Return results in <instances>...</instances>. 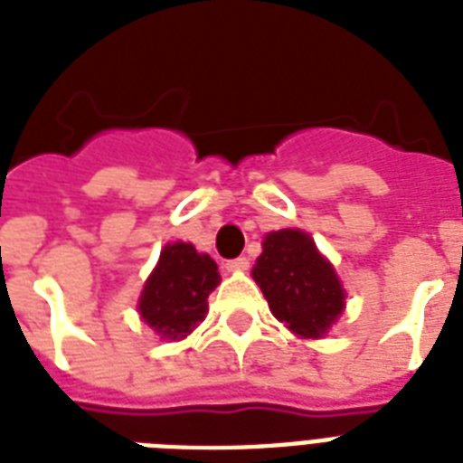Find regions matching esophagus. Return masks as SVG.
I'll return each instance as SVG.
<instances>
[{"label": "esophagus", "instance_id": "esophagus-1", "mask_svg": "<svg viewBox=\"0 0 463 463\" xmlns=\"http://www.w3.org/2000/svg\"><path fill=\"white\" fill-rule=\"evenodd\" d=\"M247 267H250V260H247V257H238V260L225 261V269H228V271H247Z\"/></svg>", "mask_w": 463, "mask_h": 463}]
</instances>
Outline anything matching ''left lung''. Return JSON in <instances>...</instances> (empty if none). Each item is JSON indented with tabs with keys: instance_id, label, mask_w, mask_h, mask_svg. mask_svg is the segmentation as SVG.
<instances>
[{
	"instance_id": "1",
	"label": "left lung",
	"mask_w": 463,
	"mask_h": 463,
	"mask_svg": "<svg viewBox=\"0 0 463 463\" xmlns=\"http://www.w3.org/2000/svg\"><path fill=\"white\" fill-rule=\"evenodd\" d=\"M252 276L279 322L305 338H319L344 312L334 267L303 231L269 232Z\"/></svg>"
}]
</instances>
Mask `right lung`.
Returning a JSON list of instances; mask_svg holds the SVG:
<instances>
[{
    "instance_id": "obj_1",
    "label": "right lung",
    "mask_w": 463,
    "mask_h": 463,
    "mask_svg": "<svg viewBox=\"0 0 463 463\" xmlns=\"http://www.w3.org/2000/svg\"><path fill=\"white\" fill-rule=\"evenodd\" d=\"M218 281L221 274L209 254L187 242L167 245L139 298L141 319L163 338H184L209 312Z\"/></svg>"
}]
</instances>
